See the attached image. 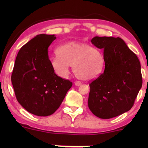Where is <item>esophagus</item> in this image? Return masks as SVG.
<instances>
[{
    "label": "esophagus",
    "mask_w": 148,
    "mask_h": 148,
    "mask_svg": "<svg viewBox=\"0 0 148 148\" xmlns=\"http://www.w3.org/2000/svg\"><path fill=\"white\" fill-rule=\"evenodd\" d=\"M74 84H75V86H79L81 85V82L79 81H76L75 82H74Z\"/></svg>",
    "instance_id": "esophagus-1"
}]
</instances>
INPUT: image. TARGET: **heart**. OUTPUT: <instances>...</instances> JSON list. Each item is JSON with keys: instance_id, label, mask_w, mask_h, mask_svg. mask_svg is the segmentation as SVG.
Returning <instances> with one entry per match:
<instances>
[{"instance_id": "obj_1", "label": "heart", "mask_w": 148, "mask_h": 148, "mask_svg": "<svg viewBox=\"0 0 148 148\" xmlns=\"http://www.w3.org/2000/svg\"><path fill=\"white\" fill-rule=\"evenodd\" d=\"M57 54L51 58V65L62 77L68 76L70 65H73L76 76L82 80L95 79L104 68L102 53L88 44L68 42L58 49Z\"/></svg>"}]
</instances>
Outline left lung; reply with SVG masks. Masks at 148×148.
Returning <instances> with one entry per match:
<instances>
[{"mask_svg":"<svg viewBox=\"0 0 148 148\" xmlns=\"http://www.w3.org/2000/svg\"><path fill=\"white\" fill-rule=\"evenodd\" d=\"M91 42L103 49L105 67L90 84L88 107L98 118H114L130 111L142 87L140 61L120 37L96 36Z\"/></svg>","mask_w":148,"mask_h":148,"instance_id":"8db88e82","label":"left lung"}]
</instances>
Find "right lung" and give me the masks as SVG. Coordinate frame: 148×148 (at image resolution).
I'll return each instance as SVG.
<instances>
[{"label": "right lung", "mask_w": 148, "mask_h": 148, "mask_svg": "<svg viewBox=\"0 0 148 148\" xmlns=\"http://www.w3.org/2000/svg\"><path fill=\"white\" fill-rule=\"evenodd\" d=\"M56 37L40 34L20 49L11 80L18 103L32 114L48 116L63 101L72 82L57 76L48 49Z\"/></svg>", "instance_id": "add662e5"}]
</instances>
